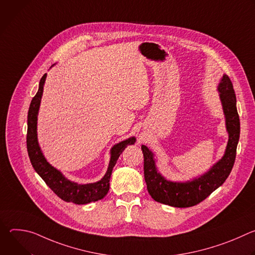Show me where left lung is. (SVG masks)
I'll use <instances>...</instances> for the list:
<instances>
[{
  "label": "left lung",
  "mask_w": 255,
  "mask_h": 255,
  "mask_svg": "<svg viewBox=\"0 0 255 255\" xmlns=\"http://www.w3.org/2000/svg\"><path fill=\"white\" fill-rule=\"evenodd\" d=\"M226 117L229 140L224 156L206 174L188 183H172L156 170L153 153L142 145L144 157V178L151 198L158 203L176 208H188L204 201L216 189L224 184L234 165L240 136V120L236 108V96L230 78L223 76L218 87Z\"/></svg>",
  "instance_id": "1"
}]
</instances>
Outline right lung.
<instances>
[{
  "instance_id": "obj_1",
  "label": "right lung",
  "mask_w": 255,
  "mask_h": 255,
  "mask_svg": "<svg viewBox=\"0 0 255 255\" xmlns=\"http://www.w3.org/2000/svg\"><path fill=\"white\" fill-rule=\"evenodd\" d=\"M46 79V74L40 80L38 92L33 97L29 111H28V128H27V151L32 163V166L36 170L45 184L65 202H70L76 205H85L98 200L103 199L110 188V178L112 170L124 149L135 142V138L131 137L125 141H122L111 149V160L109 163L108 170L105 176L97 183L79 185L66 179L57 169L51 166L44 158L37 141V114L39 110V105L43 93V86Z\"/></svg>"
}]
</instances>
